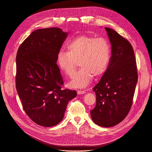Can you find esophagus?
Instances as JSON below:
<instances>
[{"label":"esophagus","mask_w":152,"mask_h":152,"mask_svg":"<svg viewBox=\"0 0 152 152\" xmlns=\"http://www.w3.org/2000/svg\"><path fill=\"white\" fill-rule=\"evenodd\" d=\"M77 93V94H83L85 93V91L83 90H78Z\"/></svg>","instance_id":"1"}]
</instances>
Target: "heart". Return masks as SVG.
Listing matches in <instances>:
<instances>
[{
	"mask_svg": "<svg viewBox=\"0 0 152 152\" xmlns=\"http://www.w3.org/2000/svg\"><path fill=\"white\" fill-rule=\"evenodd\" d=\"M67 51L61 50L57 55L56 63L59 69L72 77L78 61L80 69L76 73L70 85L73 88H85L92 81L94 75L105 73L111 59V47L103 38L79 36L71 39L67 45Z\"/></svg>",
	"mask_w": 152,
	"mask_h": 152,
	"instance_id": "b5f03b06",
	"label": "heart"
}]
</instances>
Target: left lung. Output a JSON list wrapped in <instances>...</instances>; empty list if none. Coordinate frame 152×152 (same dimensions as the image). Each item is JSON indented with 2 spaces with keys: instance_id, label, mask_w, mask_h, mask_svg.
<instances>
[{
  "instance_id": "1",
  "label": "left lung",
  "mask_w": 152,
  "mask_h": 152,
  "mask_svg": "<svg viewBox=\"0 0 152 152\" xmlns=\"http://www.w3.org/2000/svg\"><path fill=\"white\" fill-rule=\"evenodd\" d=\"M105 30L111 45V56L107 69L93 88L96 104L91 117L95 124L109 127L122 121L131 110L138 73L131 43L114 30Z\"/></svg>"
}]
</instances>
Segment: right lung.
<instances>
[{
    "label": "right lung",
    "mask_w": 152,
    "mask_h": 152,
    "mask_svg": "<svg viewBox=\"0 0 152 152\" xmlns=\"http://www.w3.org/2000/svg\"><path fill=\"white\" fill-rule=\"evenodd\" d=\"M68 36L58 28L33 31L19 47L16 56V89L29 117L44 127L64 118L76 91L62 89L63 79L56 57Z\"/></svg>",
    "instance_id": "1"
}]
</instances>
